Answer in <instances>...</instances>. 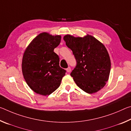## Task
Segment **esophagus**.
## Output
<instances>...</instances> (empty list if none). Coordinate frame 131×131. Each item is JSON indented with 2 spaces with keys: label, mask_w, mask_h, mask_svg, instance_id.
<instances>
[{
  "label": "esophagus",
  "mask_w": 131,
  "mask_h": 131,
  "mask_svg": "<svg viewBox=\"0 0 131 131\" xmlns=\"http://www.w3.org/2000/svg\"><path fill=\"white\" fill-rule=\"evenodd\" d=\"M66 71H67L68 72H70L71 71V68L70 67H68L67 69H66Z\"/></svg>",
  "instance_id": "obj_1"
}]
</instances>
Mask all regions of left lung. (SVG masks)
<instances>
[{
    "label": "left lung",
    "mask_w": 131,
    "mask_h": 131,
    "mask_svg": "<svg viewBox=\"0 0 131 131\" xmlns=\"http://www.w3.org/2000/svg\"><path fill=\"white\" fill-rule=\"evenodd\" d=\"M63 40L76 60V66L70 75L77 85L88 94L101 90L108 80L111 68L105 46L89 35L84 37L67 35Z\"/></svg>",
    "instance_id": "left-lung-1"
}]
</instances>
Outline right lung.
Returning <instances> with one entry per match:
<instances>
[{"label": "right lung", "instance_id": "obj_1", "mask_svg": "<svg viewBox=\"0 0 131 131\" xmlns=\"http://www.w3.org/2000/svg\"><path fill=\"white\" fill-rule=\"evenodd\" d=\"M61 36L46 32L39 34L26 48L22 71L26 83L35 92L49 95L61 85L66 70L59 66V58L54 50Z\"/></svg>", "mask_w": 131, "mask_h": 131}]
</instances>
